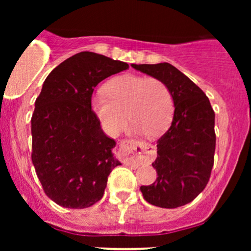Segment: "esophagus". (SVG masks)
Wrapping results in <instances>:
<instances>
[{"instance_id": "obj_1", "label": "esophagus", "mask_w": 251, "mask_h": 251, "mask_svg": "<svg viewBox=\"0 0 251 251\" xmlns=\"http://www.w3.org/2000/svg\"><path fill=\"white\" fill-rule=\"evenodd\" d=\"M120 157L124 164L139 166L140 164L151 162L154 158L153 146L134 139H126L120 144Z\"/></svg>"}]
</instances>
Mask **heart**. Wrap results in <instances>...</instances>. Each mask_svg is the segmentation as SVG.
Wrapping results in <instances>:
<instances>
[{
	"instance_id": "heart-1",
	"label": "heart",
	"mask_w": 251,
	"mask_h": 251,
	"mask_svg": "<svg viewBox=\"0 0 251 251\" xmlns=\"http://www.w3.org/2000/svg\"><path fill=\"white\" fill-rule=\"evenodd\" d=\"M105 94L92 97L91 109L101 127L118 135L127 125V116L134 133L159 137L169 127L174 116V97L163 80L138 74H124L112 79Z\"/></svg>"
}]
</instances>
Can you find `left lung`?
<instances>
[{"mask_svg":"<svg viewBox=\"0 0 251 251\" xmlns=\"http://www.w3.org/2000/svg\"><path fill=\"white\" fill-rule=\"evenodd\" d=\"M137 71L163 80L174 97L171 126L157 142L152 166L157 179L140 186L144 200L174 209L197 197L208 184L216 148L215 112L201 89L168 62L132 65Z\"/></svg>","mask_w":251,"mask_h":251,"instance_id":"1","label":"left lung"}]
</instances>
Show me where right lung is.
I'll list each match as a JSON object with an SVG mask.
<instances>
[{
  "label": "right lung",
  "instance_id": "right-lung-1",
  "mask_svg": "<svg viewBox=\"0 0 251 251\" xmlns=\"http://www.w3.org/2000/svg\"><path fill=\"white\" fill-rule=\"evenodd\" d=\"M128 68L126 62L81 51L50 72L31 117V160L45 194L70 209L92 206L103 196L116 166V142L91 109L94 87Z\"/></svg>",
  "mask_w": 251,
  "mask_h": 251
}]
</instances>
